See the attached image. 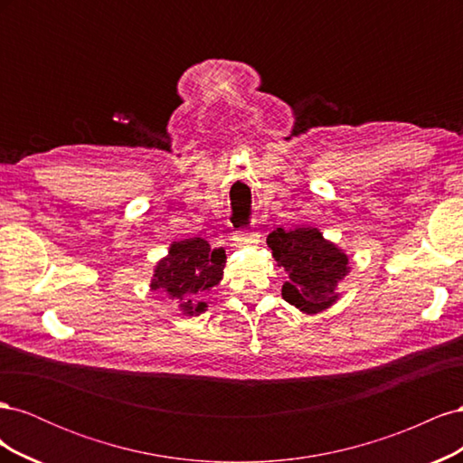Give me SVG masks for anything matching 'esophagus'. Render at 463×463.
<instances>
[{
  "instance_id": "34e87169",
  "label": "esophagus",
  "mask_w": 463,
  "mask_h": 463,
  "mask_svg": "<svg viewBox=\"0 0 463 463\" xmlns=\"http://www.w3.org/2000/svg\"><path fill=\"white\" fill-rule=\"evenodd\" d=\"M260 235L257 232H237L235 233V243L240 247H245V245H255L259 243Z\"/></svg>"
}]
</instances>
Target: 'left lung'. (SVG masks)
<instances>
[{
	"mask_svg": "<svg viewBox=\"0 0 463 463\" xmlns=\"http://www.w3.org/2000/svg\"><path fill=\"white\" fill-rule=\"evenodd\" d=\"M274 260L289 274L282 298L299 311L313 315L338 299L335 286L347 274V257L328 243L317 228H276L266 237Z\"/></svg>",
	"mask_w": 463,
	"mask_h": 463,
	"instance_id": "8db88e82",
	"label": "left lung"
}]
</instances>
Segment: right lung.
Listing matches in <instances>:
<instances>
[{"label":"right lung","mask_w":463,"mask_h":463,"mask_svg":"<svg viewBox=\"0 0 463 463\" xmlns=\"http://www.w3.org/2000/svg\"><path fill=\"white\" fill-rule=\"evenodd\" d=\"M223 259V249H210L201 237L174 241L170 255L154 270L152 289H164L170 299H181V309L187 315L203 313L206 303L197 299L222 279Z\"/></svg>","instance_id":"1"}]
</instances>
